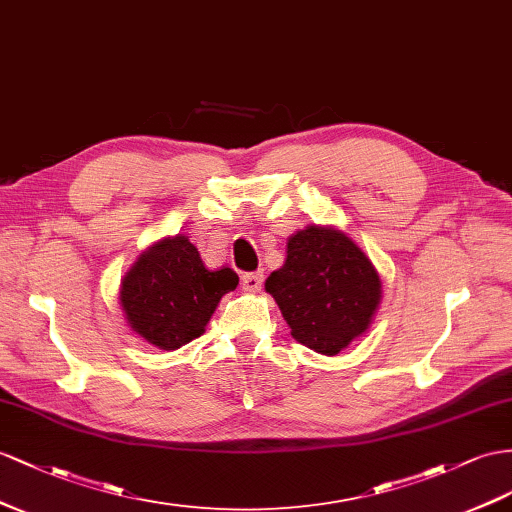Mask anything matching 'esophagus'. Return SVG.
Wrapping results in <instances>:
<instances>
[{
  "instance_id": "1",
  "label": "esophagus",
  "mask_w": 512,
  "mask_h": 512,
  "mask_svg": "<svg viewBox=\"0 0 512 512\" xmlns=\"http://www.w3.org/2000/svg\"><path fill=\"white\" fill-rule=\"evenodd\" d=\"M261 283H264V272L242 274V290H246V292H259Z\"/></svg>"
}]
</instances>
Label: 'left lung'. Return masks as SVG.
Wrapping results in <instances>:
<instances>
[{
  "mask_svg": "<svg viewBox=\"0 0 512 512\" xmlns=\"http://www.w3.org/2000/svg\"><path fill=\"white\" fill-rule=\"evenodd\" d=\"M285 261L266 279L298 344L335 357L370 329L383 298L372 259L342 229L307 225L287 238Z\"/></svg>",
  "mask_w": 512,
  "mask_h": 512,
  "instance_id": "8db88e82",
  "label": "left lung"
}]
</instances>
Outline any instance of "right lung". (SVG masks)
Masks as SVG:
<instances>
[{
  "label": "right lung",
  "mask_w": 512,
  "mask_h": 512,
  "mask_svg": "<svg viewBox=\"0 0 512 512\" xmlns=\"http://www.w3.org/2000/svg\"><path fill=\"white\" fill-rule=\"evenodd\" d=\"M238 274L205 268L188 235H170L142 251L121 281L119 303L129 331L160 350H177L205 333Z\"/></svg>",
  "instance_id": "1"
}]
</instances>
